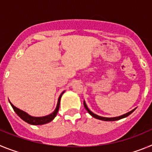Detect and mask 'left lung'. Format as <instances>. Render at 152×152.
<instances>
[{"label":"left lung","mask_w":152,"mask_h":152,"mask_svg":"<svg viewBox=\"0 0 152 152\" xmlns=\"http://www.w3.org/2000/svg\"><path fill=\"white\" fill-rule=\"evenodd\" d=\"M84 108L86 109V110L89 113V114L91 115V116H92L93 117L96 118V119H100V120H103V121H116V120H119V119H123V118H126V117H127L128 116H129L130 114H131L133 112V111L135 110V109H134V110H131L130 112L126 113L123 114V115H122V116H116V117H103V116H98V115H96V114H95V113H94L93 112H91L89 109H88V106H87V104H86V103L84 100Z\"/></svg>","instance_id":"left-lung-1"}]
</instances>
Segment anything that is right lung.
Here are the masks:
<instances>
[{"label": "right lung", "mask_w": 152, "mask_h": 152, "mask_svg": "<svg viewBox=\"0 0 152 152\" xmlns=\"http://www.w3.org/2000/svg\"><path fill=\"white\" fill-rule=\"evenodd\" d=\"M64 93V91H63L61 93V94H60L59 97H58V103H57V106H56V108L53 112L51 114L48 115V116H39V117H36V116H32L30 115L27 113L24 112V111L21 110L20 109H18L17 107H16L15 106H13L11 103L10 102V105L11 107H13V110L17 114V116H19L20 118L25 121L26 123H29L30 125H43V124H46L48 123H50L51 121H52L53 119H55V117L56 116L58 113V109H59V106H60V100H61V97L62 96V94Z\"/></svg>", "instance_id": "obj_1"}]
</instances>
